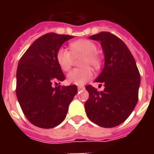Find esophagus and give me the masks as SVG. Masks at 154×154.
Returning <instances> with one entry per match:
<instances>
[{
  "instance_id": "1",
  "label": "esophagus",
  "mask_w": 154,
  "mask_h": 154,
  "mask_svg": "<svg viewBox=\"0 0 154 154\" xmlns=\"http://www.w3.org/2000/svg\"><path fill=\"white\" fill-rule=\"evenodd\" d=\"M77 89H78V90H81V89H84L85 87L83 86V85H78V86H77Z\"/></svg>"
}]
</instances>
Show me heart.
Segmentation results:
<instances>
[{"label": "heart", "instance_id": "b5f03b06", "mask_svg": "<svg viewBox=\"0 0 154 154\" xmlns=\"http://www.w3.org/2000/svg\"><path fill=\"white\" fill-rule=\"evenodd\" d=\"M69 49L60 47L57 52V61L62 71L68 72L71 69L74 57L82 56L80 60L79 69L72 70L68 74L67 81L70 84L83 85L93 77V71L98 69L101 66V59L97 54V47L96 44L91 41L81 39L70 43Z\"/></svg>", "mask_w": 154, "mask_h": 154}]
</instances>
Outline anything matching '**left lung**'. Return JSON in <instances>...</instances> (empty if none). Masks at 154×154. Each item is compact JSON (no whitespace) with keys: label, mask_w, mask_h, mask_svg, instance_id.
<instances>
[{"label":"left lung","mask_w":154,"mask_h":154,"mask_svg":"<svg viewBox=\"0 0 154 154\" xmlns=\"http://www.w3.org/2000/svg\"><path fill=\"white\" fill-rule=\"evenodd\" d=\"M101 42L105 66L95 82L104 84L103 91L90 85L85 89L89 99L85 103L87 117L99 126L112 128L124 122L138 101L140 72L134 57L119 37L109 32L93 35Z\"/></svg>","instance_id":"left-lung-1"}]
</instances>
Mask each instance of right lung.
I'll return each mask as SVG.
<instances>
[{"label":"right lung","mask_w":154,"mask_h":154,"mask_svg":"<svg viewBox=\"0 0 154 154\" xmlns=\"http://www.w3.org/2000/svg\"><path fill=\"white\" fill-rule=\"evenodd\" d=\"M72 37L49 32L37 38L20 57L17 70L16 94L29 122L50 129L64 121L77 85L53 87L65 79L57 61V52Z\"/></svg>","instance_id":"add662e5"}]
</instances>
